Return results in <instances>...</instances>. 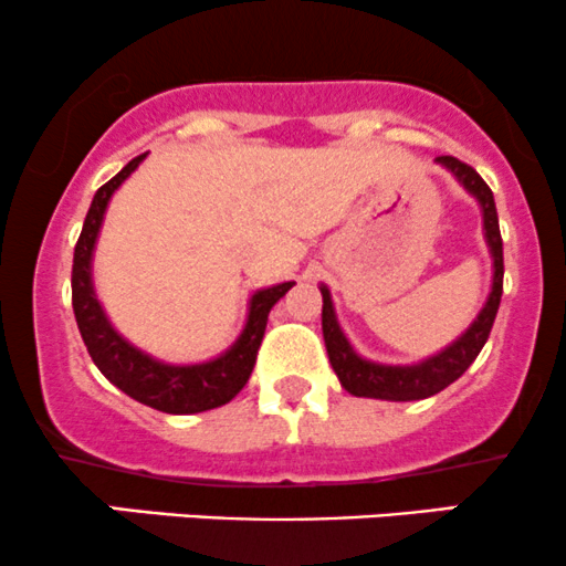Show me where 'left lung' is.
<instances>
[{
  "mask_svg": "<svg viewBox=\"0 0 566 566\" xmlns=\"http://www.w3.org/2000/svg\"><path fill=\"white\" fill-rule=\"evenodd\" d=\"M440 166H446L457 177V182L462 185L470 196L481 203L483 212V235H486L489 252L494 260V276H492V293L486 297V306L481 308V314L475 316L473 325L468 327L454 344L446 346L443 352L432 354V357L421 359L416 365H381L370 363V359L359 357L354 352L344 331L338 325V316H335L331 290L322 284V335H325L327 357L338 376L340 387L354 397H376V400H395V402H408V400H424V397L438 395L440 389H446L449 384H454L464 370L473 365V359L481 354L483 344L489 340L492 333L496 308H500L502 297V235H500V220H496V207L494 196L489 190V185L483 182L481 174L473 166L462 164L459 158L451 155H440Z\"/></svg>",
  "mask_w": 566,
  "mask_h": 566,
  "instance_id": "8db88e82",
  "label": "left lung"
}]
</instances>
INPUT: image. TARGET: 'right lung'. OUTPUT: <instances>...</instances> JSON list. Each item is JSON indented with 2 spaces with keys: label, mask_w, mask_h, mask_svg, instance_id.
Returning <instances> with one entry per match:
<instances>
[{
  "label": "right lung",
  "mask_w": 566,
  "mask_h": 566,
  "mask_svg": "<svg viewBox=\"0 0 566 566\" xmlns=\"http://www.w3.org/2000/svg\"><path fill=\"white\" fill-rule=\"evenodd\" d=\"M147 155H139L132 164L123 166L107 185L96 190L93 196L88 214H85L83 233H80L77 247H74V263H72V308L74 319H77L80 335H83L85 346H88L91 359L96 368L115 384L120 392L134 397L142 406H150L155 411L164 413H201L212 411V408L226 406L235 395L244 389L250 381L258 349L263 344L265 325H269V312L279 297H284L295 282L273 284V287L258 290L250 297V314H247V325L241 331L235 344L220 357L207 359L198 365H169L160 359L150 357L134 344H128L120 333L112 327V322L104 314L102 303H98L96 290H93L91 276V260L96 250L98 231H102L104 212L112 192L120 188L128 177H132L136 166L145 160Z\"/></svg>",
  "instance_id": "add662e5"
}]
</instances>
